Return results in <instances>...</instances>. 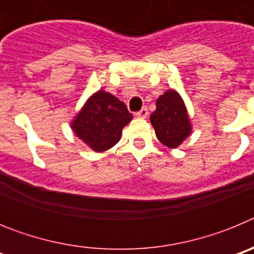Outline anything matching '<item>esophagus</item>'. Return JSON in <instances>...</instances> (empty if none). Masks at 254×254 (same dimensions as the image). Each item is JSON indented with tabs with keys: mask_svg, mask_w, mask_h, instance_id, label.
I'll use <instances>...</instances> for the list:
<instances>
[{
	"mask_svg": "<svg viewBox=\"0 0 254 254\" xmlns=\"http://www.w3.org/2000/svg\"><path fill=\"white\" fill-rule=\"evenodd\" d=\"M147 116H149V111H147V108H142L141 111H138L137 113H136V117H138V118H146Z\"/></svg>",
	"mask_w": 254,
	"mask_h": 254,
	"instance_id": "obj_1",
	"label": "esophagus"
}]
</instances>
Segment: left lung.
I'll return each mask as SVG.
<instances>
[{
  "instance_id": "obj_1",
  "label": "left lung",
  "mask_w": 254,
  "mask_h": 254,
  "mask_svg": "<svg viewBox=\"0 0 254 254\" xmlns=\"http://www.w3.org/2000/svg\"><path fill=\"white\" fill-rule=\"evenodd\" d=\"M156 137L163 145L176 149L190 134L192 126L187 108L176 90H168L156 100V111L150 116Z\"/></svg>"
}]
</instances>
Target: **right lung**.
<instances>
[{
  "label": "right lung",
  "mask_w": 254,
  "mask_h": 254,
  "mask_svg": "<svg viewBox=\"0 0 254 254\" xmlns=\"http://www.w3.org/2000/svg\"><path fill=\"white\" fill-rule=\"evenodd\" d=\"M132 114L120 99L99 90L90 96L72 122V129L94 151L111 149L121 138Z\"/></svg>",
  "instance_id": "right-lung-1"
}]
</instances>
